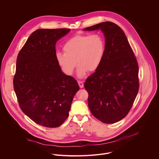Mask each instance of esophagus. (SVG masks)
I'll use <instances>...</instances> for the list:
<instances>
[{
  "label": "esophagus",
  "instance_id": "34e87169",
  "mask_svg": "<svg viewBox=\"0 0 159 159\" xmlns=\"http://www.w3.org/2000/svg\"><path fill=\"white\" fill-rule=\"evenodd\" d=\"M78 84H79L80 87V88H83L84 87V83H83L82 81H78Z\"/></svg>",
  "mask_w": 159,
  "mask_h": 159
}]
</instances>
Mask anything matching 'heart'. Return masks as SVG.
<instances>
[{"mask_svg": "<svg viewBox=\"0 0 159 159\" xmlns=\"http://www.w3.org/2000/svg\"><path fill=\"white\" fill-rule=\"evenodd\" d=\"M105 40L103 35H77L64 45V52L57 51L56 59L63 72L71 75L76 66L77 76L84 78L88 71L96 70L100 66L105 52Z\"/></svg>", "mask_w": 159, "mask_h": 159, "instance_id": "heart-1", "label": "heart"}]
</instances>
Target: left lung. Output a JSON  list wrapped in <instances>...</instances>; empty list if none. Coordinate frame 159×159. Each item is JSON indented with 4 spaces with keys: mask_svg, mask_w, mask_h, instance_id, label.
I'll use <instances>...</instances> for the list:
<instances>
[{
    "mask_svg": "<svg viewBox=\"0 0 159 159\" xmlns=\"http://www.w3.org/2000/svg\"><path fill=\"white\" fill-rule=\"evenodd\" d=\"M100 30L105 52L100 67L84 83L91 113L99 120L113 124L125 117L138 89V65L124 31L116 24L103 22L83 29Z\"/></svg>",
    "mask_w": 159,
    "mask_h": 159,
    "instance_id": "left-lung-1",
    "label": "left lung"
}]
</instances>
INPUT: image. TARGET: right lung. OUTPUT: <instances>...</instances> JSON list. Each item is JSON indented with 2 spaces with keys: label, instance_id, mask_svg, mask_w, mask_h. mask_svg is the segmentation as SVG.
<instances>
[{
  "label": "right lung",
  "instance_id": "1",
  "mask_svg": "<svg viewBox=\"0 0 159 159\" xmlns=\"http://www.w3.org/2000/svg\"><path fill=\"white\" fill-rule=\"evenodd\" d=\"M70 29L34 31L20 51L14 89L23 113L37 124L54 128L68 117L80 86L62 71L56 59V44Z\"/></svg>",
  "mask_w": 159,
  "mask_h": 159
}]
</instances>
